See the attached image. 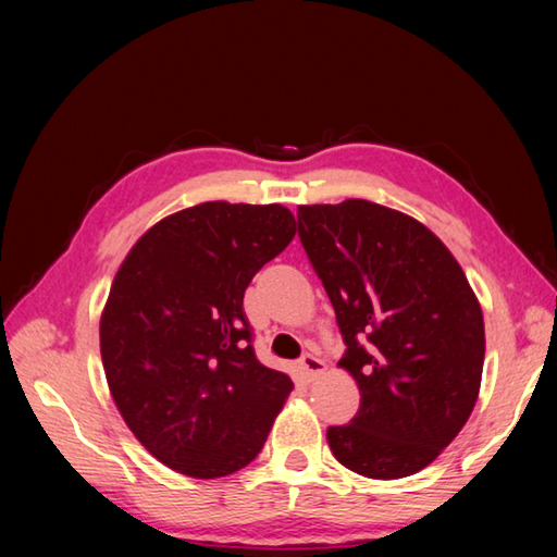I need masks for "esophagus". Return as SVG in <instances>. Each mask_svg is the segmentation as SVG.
Masks as SVG:
<instances>
[{
  "label": "esophagus",
  "mask_w": 557,
  "mask_h": 557,
  "mask_svg": "<svg viewBox=\"0 0 557 557\" xmlns=\"http://www.w3.org/2000/svg\"><path fill=\"white\" fill-rule=\"evenodd\" d=\"M299 368H301L304 377H306L308 382L318 380L320 374L325 372V363H322V360H320L315 354H304V358L299 360Z\"/></svg>",
  "instance_id": "1"
}]
</instances>
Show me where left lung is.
Here are the masks:
<instances>
[{
  "label": "left lung",
  "mask_w": 557,
  "mask_h": 557,
  "mask_svg": "<svg viewBox=\"0 0 557 557\" xmlns=\"http://www.w3.org/2000/svg\"><path fill=\"white\" fill-rule=\"evenodd\" d=\"M299 237L360 389L327 444L344 468L400 480L454 442L480 396L484 318L462 268L416 218L366 199L299 206Z\"/></svg>",
  "instance_id": "obj_1"
}]
</instances>
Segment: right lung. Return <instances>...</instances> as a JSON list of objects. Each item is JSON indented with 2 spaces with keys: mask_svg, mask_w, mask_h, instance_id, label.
I'll list each match as a JSON object with an SVG mask.
<instances>
[{
  "mask_svg": "<svg viewBox=\"0 0 557 557\" xmlns=\"http://www.w3.org/2000/svg\"><path fill=\"white\" fill-rule=\"evenodd\" d=\"M280 203L206 201L137 239L99 322L101 363L125 424L153 458L197 480L261 454L294 389L253 354L244 292L294 239Z\"/></svg>",
  "mask_w": 557,
  "mask_h": 557,
  "instance_id": "right-lung-1",
  "label": "right lung"
}]
</instances>
